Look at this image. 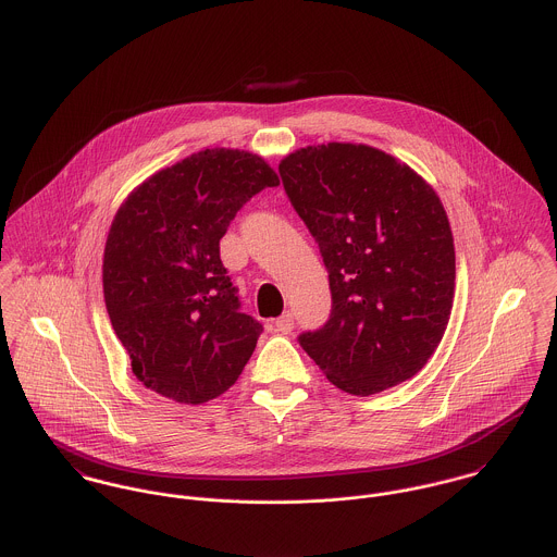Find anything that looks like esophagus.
<instances>
[{
	"mask_svg": "<svg viewBox=\"0 0 557 557\" xmlns=\"http://www.w3.org/2000/svg\"><path fill=\"white\" fill-rule=\"evenodd\" d=\"M293 330H295V319H293L290 312L282 314V317L275 321V332H277V334H290Z\"/></svg>",
	"mask_w": 557,
	"mask_h": 557,
	"instance_id": "obj_1",
	"label": "esophagus"
}]
</instances>
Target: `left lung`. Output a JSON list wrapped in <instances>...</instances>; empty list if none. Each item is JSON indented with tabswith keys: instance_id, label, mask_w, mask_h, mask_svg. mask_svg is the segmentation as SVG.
I'll use <instances>...</instances> for the list:
<instances>
[{
	"instance_id": "1",
	"label": "left lung",
	"mask_w": 557,
	"mask_h": 557,
	"mask_svg": "<svg viewBox=\"0 0 557 557\" xmlns=\"http://www.w3.org/2000/svg\"><path fill=\"white\" fill-rule=\"evenodd\" d=\"M284 189L319 240L332 317L301 335L325 376L372 396L416 376L454 304V238L437 191L368 144L330 141L280 161Z\"/></svg>"
}]
</instances>
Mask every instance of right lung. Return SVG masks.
Wrapping results in <instances>:
<instances>
[{
	"label": "right lung",
	"instance_id": "1",
	"mask_svg": "<svg viewBox=\"0 0 557 557\" xmlns=\"http://www.w3.org/2000/svg\"><path fill=\"white\" fill-rule=\"evenodd\" d=\"M275 170L249 150L205 148L137 185L113 215L103 297L135 379L181 405L227 392L262 325L238 312L220 240Z\"/></svg>",
	"mask_w": 557,
	"mask_h": 557
}]
</instances>
